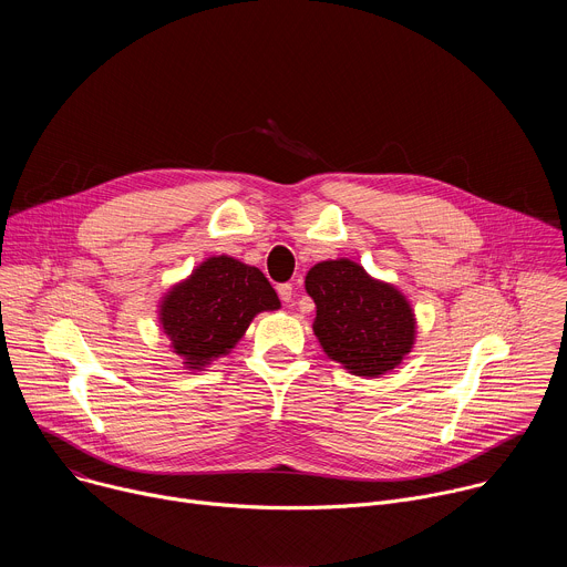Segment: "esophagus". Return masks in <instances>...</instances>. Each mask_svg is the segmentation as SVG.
<instances>
[{
    "label": "esophagus",
    "instance_id": "esophagus-1",
    "mask_svg": "<svg viewBox=\"0 0 567 567\" xmlns=\"http://www.w3.org/2000/svg\"><path fill=\"white\" fill-rule=\"evenodd\" d=\"M278 296L282 302H293V287L289 282L278 285Z\"/></svg>",
    "mask_w": 567,
    "mask_h": 567
}]
</instances>
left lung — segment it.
<instances>
[{
    "instance_id": "1",
    "label": "left lung",
    "mask_w": 567,
    "mask_h": 567,
    "mask_svg": "<svg viewBox=\"0 0 567 567\" xmlns=\"http://www.w3.org/2000/svg\"><path fill=\"white\" fill-rule=\"evenodd\" d=\"M305 289L316 302L313 334L330 359L357 377H379L415 343V313L401 291L352 260L309 269Z\"/></svg>"
}]
</instances>
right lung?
<instances>
[{
    "instance_id": "right-lung-1",
    "label": "right lung",
    "mask_w": 567,
    "mask_h": 567,
    "mask_svg": "<svg viewBox=\"0 0 567 567\" xmlns=\"http://www.w3.org/2000/svg\"><path fill=\"white\" fill-rule=\"evenodd\" d=\"M278 307V293L260 269L219 256L168 291L158 320L186 368L202 370L235 348L256 313Z\"/></svg>"
}]
</instances>
